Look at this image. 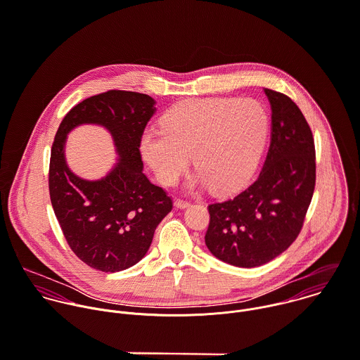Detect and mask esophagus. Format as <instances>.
<instances>
[{
	"mask_svg": "<svg viewBox=\"0 0 360 360\" xmlns=\"http://www.w3.org/2000/svg\"><path fill=\"white\" fill-rule=\"evenodd\" d=\"M174 205H176L177 208H187V207L190 205V201L183 200V198H176V200H174Z\"/></svg>",
	"mask_w": 360,
	"mask_h": 360,
	"instance_id": "34e87169",
	"label": "esophagus"
}]
</instances>
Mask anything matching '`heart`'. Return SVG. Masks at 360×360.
Here are the masks:
<instances>
[{"label": "heart", "instance_id": "b5f03b06", "mask_svg": "<svg viewBox=\"0 0 360 360\" xmlns=\"http://www.w3.org/2000/svg\"><path fill=\"white\" fill-rule=\"evenodd\" d=\"M162 129L146 132L141 143L145 160L162 184H174L193 156L198 183L215 193H231L255 172L269 118L253 100L200 98L169 110Z\"/></svg>", "mask_w": 360, "mask_h": 360}]
</instances>
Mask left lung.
<instances>
[{
	"label": "left lung",
	"mask_w": 360,
	"mask_h": 360,
	"mask_svg": "<svg viewBox=\"0 0 360 360\" xmlns=\"http://www.w3.org/2000/svg\"><path fill=\"white\" fill-rule=\"evenodd\" d=\"M271 108L270 146L257 179L240 194L208 205L205 245L238 267L262 266L298 236L315 187V146L302 112L264 89Z\"/></svg>",
	"instance_id": "obj_1"
}]
</instances>
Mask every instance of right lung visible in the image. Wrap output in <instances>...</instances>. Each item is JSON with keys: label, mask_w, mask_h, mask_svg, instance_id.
<instances>
[{"label": "right lung", "mask_w": 360, "mask_h": 360, "mask_svg": "<svg viewBox=\"0 0 360 360\" xmlns=\"http://www.w3.org/2000/svg\"><path fill=\"white\" fill-rule=\"evenodd\" d=\"M155 111L146 94L111 90L73 107L56 132L49 165L52 207L70 249L96 270L115 273L138 263L173 208L166 191L143 174L141 139ZM83 123L104 126L119 153L113 170L94 182L76 176L64 158L67 134Z\"/></svg>", "instance_id": "1"}]
</instances>
